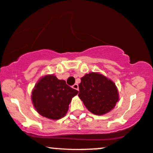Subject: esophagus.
Here are the masks:
<instances>
[{"instance_id":"obj_1","label":"esophagus","mask_w":153,"mask_h":153,"mask_svg":"<svg viewBox=\"0 0 153 153\" xmlns=\"http://www.w3.org/2000/svg\"><path fill=\"white\" fill-rule=\"evenodd\" d=\"M72 88L75 90H77V91H79V85L77 84V83H75V84L73 85Z\"/></svg>"}]
</instances>
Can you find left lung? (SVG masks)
Returning <instances> with one entry per match:
<instances>
[{
	"instance_id": "8db88e82",
	"label": "left lung",
	"mask_w": 153,
	"mask_h": 153,
	"mask_svg": "<svg viewBox=\"0 0 153 153\" xmlns=\"http://www.w3.org/2000/svg\"><path fill=\"white\" fill-rule=\"evenodd\" d=\"M79 97L89 111L95 115L109 112L118 101L115 83L98 73L91 72L81 79Z\"/></svg>"
}]
</instances>
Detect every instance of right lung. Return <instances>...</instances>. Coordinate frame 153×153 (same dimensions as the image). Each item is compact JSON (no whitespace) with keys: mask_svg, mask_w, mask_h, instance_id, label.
Returning a JSON list of instances; mask_svg holds the SVG:
<instances>
[{"mask_svg":"<svg viewBox=\"0 0 153 153\" xmlns=\"http://www.w3.org/2000/svg\"><path fill=\"white\" fill-rule=\"evenodd\" d=\"M78 91L67 85L65 81L53 75H47L39 79L32 92V101L41 116L58 120L65 116L72 98Z\"/></svg>","mask_w":153,"mask_h":153,"instance_id":"obj_1","label":"right lung"}]
</instances>
